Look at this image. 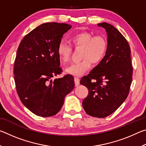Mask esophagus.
Listing matches in <instances>:
<instances>
[{
  "label": "esophagus",
  "mask_w": 146,
  "mask_h": 146,
  "mask_svg": "<svg viewBox=\"0 0 146 146\" xmlns=\"http://www.w3.org/2000/svg\"><path fill=\"white\" fill-rule=\"evenodd\" d=\"M74 80H75V86H77L79 85V84H80V78H79L78 76H75V78H74Z\"/></svg>",
  "instance_id": "34e87169"
}]
</instances>
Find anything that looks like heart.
Wrapping results in <instances>:
<instances>
[{
	"label": "heart",
	"mask_w": 146,
	"mask_h": 146,
	"mask_svg": "<svg viewBox=\"0 0 146 146\" xmlns=\"http://www.w3.org/2000/svg\"><path fill=\"white\" fill-rule=\"evenodd\" d=\"M70 42L75 48H82L80 52L82 60L72 63L66 68V72L73 75H82L90 69L91 62L93 64L100 63L108 52V42L102 35H93L90 32H79L71 36ZM56 52L61 62L65 64L70 60L72 48L60 41L58 44Z\"/></svg>",
	"instance_id": "1"
}]
</instances>
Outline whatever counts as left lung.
Listing matches in <instances>:
<instances>
[{
  "instance_id": "obj_1",
  "label": "left lung",
  "mask_w": 146,
  "mask_h": 146,
  "mask_svg": "<svg viewBox=\"0 0 146 146\" xmlns=\"http://www.w3.org/2000/svg\"><path fill=\"white\" fill-rule=\"evenodd\" d=\"M97 25L105 28L108 49L105 58L80 83L88 89V97L82 102L89 115L104 118L122 105L129 93L133 66L129 44L114 26L106 23Z\"/></svg>"
}]
</instances>
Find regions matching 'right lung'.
<instances>
[{
    "label": "right lung",
    "instance_id": "obj_1",
    "mask_svg": "<svg viewBox=\"0 0 146 146\" xmlns=\"http://www.w3.org/2000/svg\"><path fill=\"white\" fill-rule=\"evenodd\" d=\"M71 26L64 23L42 24L24 36L19 44L14 62V78L21 102L36 115H56L65 96L75 87L74 78L60 75L57 46Z\"/></svg>",
    "mask_w": 146,
    "mask_h": 146
}]
</instances>
